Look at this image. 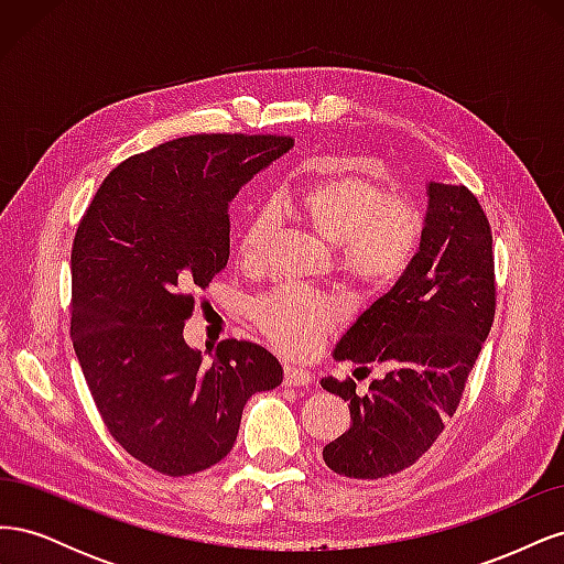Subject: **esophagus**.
Returning <instances> with one entry per match:
<instances>
[{"label":"esophagus","instance_id":"34e87169","mask_svg":"<svg viewBox=\"0 0 564 564\" xmlns=\"http://www.w3.org/2000/svg\"><path fill=\"white\" fill-rule=\"evenodd\" d=\"M313 383V373L305 371L301 367H294V365H286L284 367V386H308Z\"/></svg>","mask_w":564,"mask_h":564}]
</instances>
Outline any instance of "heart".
I'll use <instances>...</instances> for the list:
<instances>
[{"label": "heart", "mask_w": 564, "mask_h": 564, "mask_svg": "<svg viewBox=\"0 0 564 564\" xmlns=\"http://www.w3.org/2000/svg\"><path fill=\"white\" fill-rule=\"evenodd\" d=\"M275 207L334 247L340 275L365 292H386L412 268L425 220L416 202L386 195L379 183L340 169L289 187ZM278 214L253 209L237 240L245 268H261L275 237ZM348 317V303L329 292L282 284L251 303V319L272 346L289 355L313 352Z\"/></svg>", "instance_id": "obj_1"}]
</instances>
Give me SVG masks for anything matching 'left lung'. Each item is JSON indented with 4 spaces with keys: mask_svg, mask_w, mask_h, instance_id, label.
<instances>
[{
    "mask_svg": "<svg viewBox=\"0 0 564 564\" xmlns=\"http://www.w3.org/2000/svg\"><path fill=\"white\" fill-rule=\"evenodd\" d=\"M423 242L406 275L338 340L336 360L357 371H390L367 390L324 377L322 388L350 404V429L322 452L355 480L395 475L429 452L458 409L468 373L497 313L487 214L466 185H429ZM355 371V377H357Z\"/></svg>",
    "mask_w": 564,
    "mask_h": 564,
    "instance_id": "8db88e82",
    "label": "left lung"
}]
</instances>
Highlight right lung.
<instances>
[{"mask_svg":"<svg viewBox=\"0 0 564 564\" xmlns=\"http://www.w3.org/2000/svg\"><path fill=\"white\" fill-rule=\"evenodd\" d=\"M294 145L280 133H195L124 160L84 212L70 256V336L106 429L169 477L232 449L253 392L282 367L249 340L212 362L185 344L195 292L226 268L230 199Z\"/></svg>","mask_w":564,"mask_h":564,"instance_id":"1","label":"right lung"}]
</instances>
